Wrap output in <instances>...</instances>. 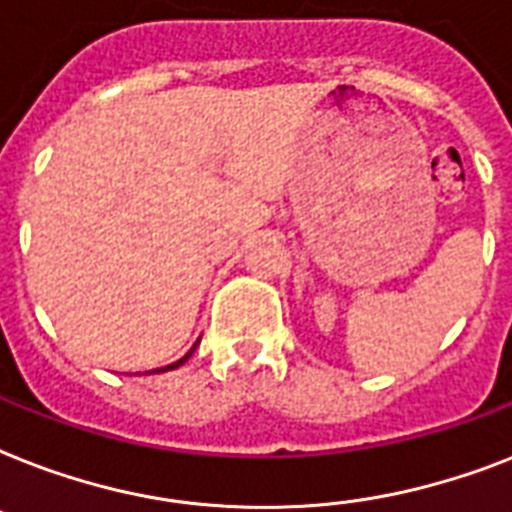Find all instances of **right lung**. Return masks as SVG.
Returning <instances> with one entry per match:
<instances>
[{
  "instance_id": "1",
  "label": "right lung",
  "mask_w": 512,
  "mask_h": 512,
  "mask_svg": "<svg viewBox=\"0 0 512 512\" xmlns=\"http://www.w3.org/2000/svg\"><path fill=\"white\" fill-rule=\"evenodd\" d=\"M191 352H194V350H191ZM191 352H186V355L181 357V360H178V363H173V365H165V368H160V371H152V373H162V371H170V368H178V365H184L186 360H189V357H191ZM147 373H149V371H147Z\"/></svg>"
}]
</instances>
